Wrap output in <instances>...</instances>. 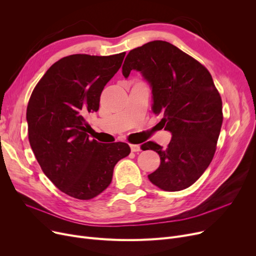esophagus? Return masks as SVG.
Segmentation results:
<instances>
[{"instance_id": "esophagus-1", "label": "esophagus", "mask_w": 256, "mask_h": 256, "mask_svg": "<svg viewBox=\"0 0 256 256\" xmlns=\"http://www.w3.org/2000/svg\"><path fill=\"white\" fill-rule=\"evenodd\" d=\"M130 150L132 152H141V146L138 145V144H130Z\"/></svg>"}]
</instances>
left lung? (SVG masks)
I'll use <instances>...</instances> for the list:
<instances>
[{"label": "left lung", "instance_id": "obj_1", "mask_svg": "<svg viewBox=\"0 0 256 256\" xmlns=\"http://www.w3.org/2000/svg\"><path fill=\"white\" fill-rule=\"evenodd\" d=\"M137 70L150 84L152 112L172 138L166 148L148 141L160 158L158 168L148 176L160 189L176 192L192 186L206 170L216 152L223 121L222 100L204 65L163 40H154L132 50L122 65L128 78Z\"/></svg>", "mask_w": 256, "mask_h": 256}]
</instances>
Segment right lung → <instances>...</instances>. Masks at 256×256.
Wrapping results in <instances>:
<instances>
[{"mask_svg": "<svg viewBox=\"0 0 256 256\" xmlns=\"http://www.w3.org/2000/svg\"><path fill=\"white\" fill-rule=\"evenodd\" d=\"M124 56L64 57L50 67L30 98L26 122L31 148L50 180L74 198L100 195L111 184L118 160L130 152L126 143L91 139L86 122L89 114L98 112L102 91Z\"/></svg>", "mask_w": 256, "mask_h": 256, "instance_id": "1", "label": "right lung"}]
</instances>
